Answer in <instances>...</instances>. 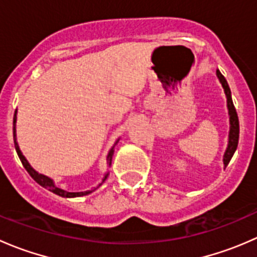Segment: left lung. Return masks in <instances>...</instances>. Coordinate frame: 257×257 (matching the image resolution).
Listing matches in <instances>:
<instances>
[{
  "mask_svg": "<svg viewBox=\"0 0 257 257\" xmlns=\"http://www.w3.org/2000/svg\"><path fill=\"white\" fill-rule=\"evenodd\" d=\"M216 76L219 78L220 83H221L222 88H224L225 95H226V105L227 110H229V121H230V131H229V142H227L226 150L224 153V158H222V162H224V167H227V164L231 160L232 155H234L235 150L237 148V143H239V118H237L236 109L234 107V103H232L231 98V90H230L229 84H227L225 77L220 73V71L217 69Z\"/></svg>",
  "mask_w": 257,
  "mask_h": 257,
  "instance_id": "obj_1",
  "label": "left lung"
}]
</instances>
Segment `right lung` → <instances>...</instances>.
Masks as SVG:
<instances>
[{
	"label": "right lung",
	"mask_w": 257,
	"mask_h": 257,
	"mask_svg": "<svg viewBox=\"0 0 257 257\" xmlns=\"http://www.w3.org/2000/svg\"><path fill=\"white\" fill-rule=\"evenodd\" d=\"M16 121H17V110L15 112V116H14V141H15V148H16V152L18 154V158H20V160L22 162L23 167H25V169L27 170L28 174L31 175L33 179H35V181H37L38 184H40L41 186H43L45 189H47V190L52 191V193H54L56 195H59L62 196V198H79V196H85L88 195V194L93 193L94 190H97L98 188H99L100 185H102L103 183L105 181V179L108 178V175H109V173H105L104 177L102 179V183L98 184V186H95L94 189H92V190H87V191H76V193H73V191H67L64 190V189H61L58 188V186L54 184V180L52 178L47 177V175L45 174H41V173H38L37 170L33 169L32 167H31V164L28 163V160L26 159L25 155L22 154V152H21L20 147H18V143H17V136H16ZM119 142V139H116V142L114 143V145L112 148H110L109 153H108L107 155V164L108 167H110L112 165V158H113V154H114V147H115L116 143Z\"/></svg>",
	"instance_id": "right-lung-1"
}]
</instances>
